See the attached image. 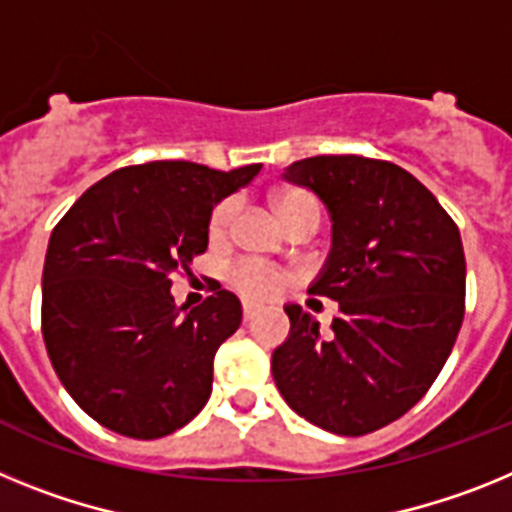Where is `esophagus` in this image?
Masks as SVG:
<instances>
[{
  "instance_id": "34e87169",
  "label": "esophagus",
  "mask_w": 512,
  "mask_h": 512,
  "mask_svg": "<svg viewBox=\"0 0 512 512\" xmlns=\"http://www.w3.org/2000/svg\"><path fill=\"white\" fill-rule=\"evenodd\" d=\"M257 314H260V309H257L255 304H244V306H242V317H244V322H252V319H255Z\"/></svg>"
}]
</instances>
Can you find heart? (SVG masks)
Wrapping results in <instances>:
<instances>
[{"label": "heart", "mask_w": 512, "mask_h": 512, "mask_svg": "<svg viewBox=\"0 0 512 512\" xmlns=\"http://www.w3.org/2000/svg\"><path fill=\"white\" fill-rule=\"evenodd\" d=\"M234 208L237 203L234 201H221L219 206L213 208L211 221H208V234L211 239H224L226 231H229L231 219H234ZM273 208L278 213V219L281 224L286 226L293 216H299L304 211H317V203L314 198L301 190H283V193L273 195ZM231 286L237 288L242 296L247 299H273L275 293L283 288V273H278L275 268H268V265H262V262L255 260H242L237 262L229 273Z\"/></svg>", "instance_id": "1"}]
</instances>
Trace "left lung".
Instances as JSON below:
<instances>
[{
	"label": "left lung",
	"instance_id": "1",
	"mask_svg": "<svg viewBox=\"0 0 512 512\" xmlns=\"http://www.w3.org/2000/svg\"><path fill=\"white\" fill-rule=\"evenodd\" d=\"M327 206L332 250L309 293L340 304L332 332L286 306L291 332L273 350V379L304 420L366 435L412 410L464 322L459 226L417 177L381 159L309 157L283 172Z\"/></svg>",
	"mask_w": 512,
	"mask_h": 512
}]
</instances>
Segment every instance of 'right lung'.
Returning a JSON list of instances; mask_svg holds the SVG:
<instances>
[{
	"instance_id": "1",
	"label": "right lung",
	"mask_w": 512,
	"mask_h": 512,
	"mask_svg": "<svg viewBox=\"0 0 512 512\" xmlns=\"http://www.w3.org/2000/svg\"><path fill=\"white\" fill-rule=\"evenodd\" d=\"M260 167H123L53 229L43 265L48 358L71 399L113 433L162 438L206 407L213 355L242 324V304L216 286L182 314L170 275L206 252L213 206Z\"/></svg>"
}]
</instances>
